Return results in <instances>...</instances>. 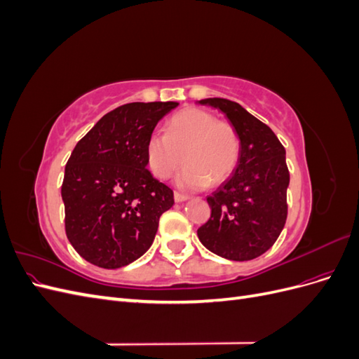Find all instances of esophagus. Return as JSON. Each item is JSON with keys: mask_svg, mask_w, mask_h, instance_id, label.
<instances>
[{"mask_svg": "<svg viewBox=\"0 0 359 359\" xmlns=\"http://www.w3.org/2000/svg\"><path fill=\"white\" fill-rule=\"evenodd\" d=\"M173 199H175V202H184V201L189 199V196H187V194H181V193L175 191V193H173Z\"/></svg>", "mask_w": 359, "mask_h": 359, "instance_id": "34e87169", "label": "esophagus"}]
</instances>
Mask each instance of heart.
I'll list each match as a JSON object with an SVG mask.
<instances>
[{
    "label": "heart",
    "instance_id": "1",
    "mask_svg": "<svg viewBox=\"0 0 359 359\" xmlns=\"http://www.w3.org/2000/svg\"><path fill=\"white\" fill-rule=\"evenodd\" d=\"M241 153V140L235 127L219 121L212 112L189 107L173 115L166 135L151 133L147 163L158 180L169 178L184 161L177 184L186 190H199L208 184L224 181L235 170Z\"/></svg>",
    "mask_w": 359,
    "mask_h": 359
}]
</instances>
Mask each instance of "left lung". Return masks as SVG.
I'll use <instances>...</instances> for the list:
<instances>
[{"instance_id":"8db88e82","label":"left lung","mask_w":359,"mask_h":359,"mask_svg":"<svg viewBox=\"0 0 359 359\" xmlns=\"http://www.w3.org/2000/svg\"><path fill=\"white\" fill-rule=\"evenodd\" d=\"M222 111L240 135L241 153L232 177L206 198L211 217L198 229L201 243L224 259L252 260L277 241L286 223L289 169L286 151L266 124L241 104L203 99Z\"/></svg>"}]
</instances>
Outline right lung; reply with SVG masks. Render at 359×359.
Here are the masks:
<instances>
[{"mask_svg":"<svg viewBox=\"0 0 359 359\" xmlns=\"http://www.w3.org/2000/svg\"><path fill=\"white\" fill-rule=\"evenodd\" d=\"M177 102L127 103L99 119L66 165L61 196L70 244L90 264L115 269L154 241L173 191L148 170L145 147Z\"/></svg>","mask_w":359,"mask_h":359,"instance_id":"add662e5","label":"right lung"}]
</instances>
